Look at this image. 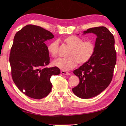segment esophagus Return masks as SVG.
Listing matches in <instances>:
<instances>
[{"label":"esophagus","mask_w":126,"mask_h":126,"mask_svg":"<svg viewBox=\"0 0 126 126\" xmlns=\"http://www.w3.org/2000/svg\"><path fill=\"white\" fill-rule=\"evenodd\" d=\"M61 73L62 74H64V75H70V73H68V72L67 71H61Z\"/></svg>","instance_id":"34e87169"}]
</instances>
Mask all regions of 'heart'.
Instances as JSON below:
<instances>
[{
    "label": "heart",
    "mask_w": 126,
    "mask_h": 126,
    "mask_svg": "<svg viewBox=\"0 0 126 126\" xmlns=\"http://www.w3.org/2000/svg\"><path fill=\"white\" fill-rule=\"evenodd\" d=\"M66 45L70 47L67 58H59L53 62V65L62 70L66 71L74 68L77 63L83 64L88 62L95 51V45L91 41H84L80 37L71 35L64 39ZM58 43L53 41L47 45V52L52 57L57 55Z\"/></svg>",
    "instance_id": "heart-1"
}]
</instances>
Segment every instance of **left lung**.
Wrapping results in <instances>:
<instances>
[{"label":"left lung","instance_id":"left-lung-1","mask_svg":"<svg viewBox=\"0 0 126 126\" xmlns=\"http://www.w3.org/2000/svg\"><path fill=\"white\" fill-rule=\"evenodd\" d=\"M89 33L97 36L95 51L88 62L74 71L79 83L72 89L75 95L85 99L95 97L108 87L116 62L114 37L108 29L104 26L92 28L83 34Z\"/></svg>","mask_w":126,"mask_h":126}]
</instances>
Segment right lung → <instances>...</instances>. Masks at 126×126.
I'll return each instance as SVG.
<instances>
[{"label": "right lung", "instance_id": "add662e5", "mask_svg": "<svg viewBox=\"0 0 126 126\" xmlns=\"http://www.w3.org/2000/svg\"><path fill=\"white\" fill-rule=\"evenodd\" d=\"M54 37L40 26L28 25L16 33L10 55L13 81L26 96L41 99L51 90L50 78L60 73L58 68H46L50 57L45 42Z\"/></svg>", "mask_w": 126, "mask_h": 126}]
</instances>
